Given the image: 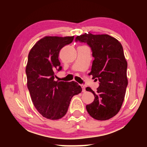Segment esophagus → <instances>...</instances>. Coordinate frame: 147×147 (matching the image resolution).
<instances>
[{"instance_id":"esophagus-1","label":"esophagus","mask_w":147,"mask_h":147,"mask_svg":"<svg viewBox=\"0 0 147 147\" xmlns=\"http://www.w3.org/2000/svg\"><path fill=\"white\" fill-rule=\"evenodd\" d=\"M81 87H82V92H83V93H85V92H86L85 87H84V86H83V85H81Z\"/></svg>"}]
</instances>
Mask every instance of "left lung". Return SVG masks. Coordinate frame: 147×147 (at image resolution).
Masks as SVG:
<instances>
[{"instance_id": "left-lung-1", "label": "left lung", "mask_w": 147, "mask_h": 147, "mask_svg": "<svg viewBox=\"0 0 147 147\" xmlns=\"http://www.w3.org/2000/svg\"><path fill=\"white\" fill-rule=\"evenodd\" d=\"M75 41L86 43L91 48L94 60L90 74L99 81L96 92L89 87L86 89L94 96L93 102L86 106L87 111L94 119L108 120L120 110L128 86L123 46L107 34H86L76 36Z\"/></svg>"}]
</instances>
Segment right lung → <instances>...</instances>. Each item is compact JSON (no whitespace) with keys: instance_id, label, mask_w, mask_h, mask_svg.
<instances>
[{"instance_id":"add662e5","label":"right lung","mask_w":147,"mask_h":147,"mask_svg":"<svg viewBox=\"0 0 147 147\" xmlns=\"http://www.w3.org/2000/svg\"><path fill=\"white\" fill-rule=\"evenodd\" d=\"M73 39L74 36L44 37L28 54L26 74L32 102L42 116L51 120L63 117L72 97L82 91L75 82L54 80L55 72L62 69L58 59L59 51Z\"/></svg>"}]
</instances>
